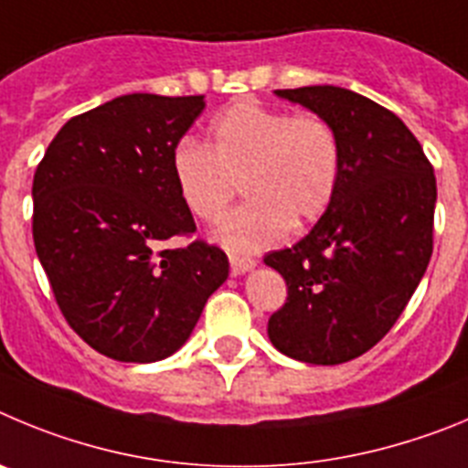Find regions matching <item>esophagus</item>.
Returning a JSON list of instances; mask_svg holds the SVG:
<instances>
[{
	"instance_id": "1",
	"label": "esophagus",
	"mask_w": 468,
	"mask_h": 468,
	"mask_svg": "<svg viewBox=\"0 0 468 468\" xmlns=\"http://www.w3.org/2000/svg\"><path fill=\"white\" fill-rule=\"evenodd\" d=\"M251 268H256V259H251V256H230V272L233 275H244Z\"/></svg>"
}]
</instances>
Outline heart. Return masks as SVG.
Returning a JSON list of instances; mask_svg holds the SVG:
<instances>
[{
	"instance_id": "heart-1",
	"label": "heart",
	"mask_w": 468,
	"mask_h": 468,
	"mask_svg": "<svg viewBox=\"0 0 468 468\" xmlns=\"http://www.w3.org/2000/svg\"><path fill=\"white\" fill-rule=\"evenodd\" d=\"M343 176V140L326 116L238 100L217 113L207 144L191 140L172 154V179L184 207L217 224L238 196L250 197L218 226L226 250L251 254L305 229L331 207Z\"/></svg>"
}]
</instances>
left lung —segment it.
Returning a JSON list of instances; mask_svg holds the SVG:
<instances>
[{"label": "left lung", "mask_w": 468, "mask_h": 468, "mask_svg": "<svg viewBox=\"0 0 468 468\" xmlns=\"http://www.w3.org/2000/svg\"><path fill=\"white\" fill-rule=\"evenodd\" d=\"M277 95L335 125L343 176L314 229L263 259L286 282L268 335L292 359L345 364L389 334L427 271L436 176L397 113L359 92L305 86Z\"/></svg>", "instance_id": "8db88e82"}]
</instances>
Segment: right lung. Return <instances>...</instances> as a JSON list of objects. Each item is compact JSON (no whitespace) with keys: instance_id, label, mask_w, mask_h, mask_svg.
Returning <instances> with one entry per match:
<instances>
[{"instance_id":"right-lung-1","label":"right lung","mask_w":468,"mask_h":468,"mask_svg":"<svg viewBox=\"0 0 468 468\" xmlns=\"http://www.w3.org/2000/svg\"><path fill=\"white\" fill-rule=\"evenodd\" d=\"M205 95L133 92L67 121L32 182V238L62 317L116 361L149 364L182 347L229 277L217 244L172 179V154Z\"/></svg>"}]
</instances>
